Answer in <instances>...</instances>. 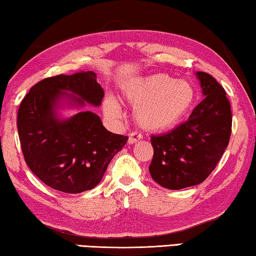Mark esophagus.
<instances>
[{"instance_id": "34e87169", "label": "esophagus", "mask_w": 256, "mask_h": 256, "mask_svg": "<svg viewBox=\"0 0 256 256\" xmlns=\"http://www.w3.org/2000/svg\"><path fill=\"white\" fill-rule=\"evenodd\" d=\"M140 140H142L140 134H138V132H130V134H129V138H128L129 144L136 143V142H138Z\"/></svg>"}]
</instances>
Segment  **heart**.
<instances>
[{"label":"heart","instance_id":"heart-1","mask_svg":"<svg viewBox=\"0 0 256 256\" xmlns=\"http://www.w3.org/2000/svg\"><path fill=\"white\" fill-rule=\"evenodd\" d=\"M196 88L190 81L176 80L166 73L136 78L122 90V100L135 108L137 124L148 132H164L178 126L191 111L196 100ZM111 116L120 114L114 100L105 104Z\"/></svg>","mask_w":256,"mask_h":256}]
</instances>
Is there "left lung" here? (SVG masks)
I'll return each instance as SVG.
<instances>
[{
  "instance_id": "left-lung-1",
  "label": "left lung",
  "mask_w": 256,
  "mask_h": 256,
  "mask_svg": "<svg viewBox=\"0 0 256 256\" xmlns=\"http://www.w3.org/2000/svg\"><path fill=\"white\" fill-rule=\"evenodd\" d=\"M204 98L186 122L164 135L152 136L148 167L161 186L180 190L202 183L229 144L232 114L226 90L210 74L196 72Z\"/></svg>"
}]
</instances>
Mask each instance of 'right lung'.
<instances>
[{
  "instance_id": "1",
  "label": "right lung",
  "mask_w": 256,
  "mask_h": 256,
  "mask_svg": "<svg viewBox=\"0 0 256 256\" xmlns=\"http://www.w3.org/2000/svg\"><path fill=\"white\" fill-rule=\"evenodd\" d=\"M62 96L72 97L80 105L87 102L100 106L104 90L92 70L60 74L38 82L19 105V140L27 166L43 183L65 194H80L100 182L128 136L108 132L100 118L90 111L68 120L57 119L54 106Z\"/></svg>"
}]
</instances>
